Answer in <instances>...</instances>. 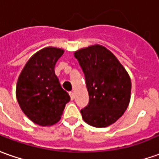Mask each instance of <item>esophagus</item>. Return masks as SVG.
Returning <instances> with one entry per match:
<instances>
[{
  "mask_svg": "<svg viewBox=\"0 0 159 159\" xmlns=\"http://www.w3.org/2000/svg\"><path fill=\"white\" fill-rule=\"evenodd\" d=\"M70 96L71 100H73V99L75 98V93H74L73 91H70Z\"/></svg>",
  "mask_w": 159,
  "mask_h": 159,
  "instance_id": "34e87169",
  "label": "esophagus"
}]
</instances>
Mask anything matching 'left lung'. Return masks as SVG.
<instances>
[{
	"label": "left lung",
	"instance_id": "8db88e82",
	"mask_svg": "<svg viewBox=\"0 0 159 159\" xmlns=\"http://www.w3.org/2000/svg\"><path fill=\"white\" fill-rule=\"evenodd\" d=\"M83 70L89 100L81 110L88 125L102 128L116 122L130 100L129 74L112 53L101 45L81 48L74 53Z\"/></svg>",
	"mask_w": 159,
	"mask_h": 159
}]
</instances>
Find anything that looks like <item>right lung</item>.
I'll return each instance as SVG.
<instances>
[{"instance_id": "obj_1", "label": "right lung", "mask_w": 159, "mask_h": 159, "mask_svg": "<svg viewBox=\"0 0 159 159\" xmlns=\"http://www.w3.org/2000/svg\"><path fill=\"white\" fill-rule=\"evenodd\" d=\"M63 49L44 48L30 57L20 72L16 98L21 111L34 124L52 125L61 118L70 98L61 87L55 65Z\"/></svg>"}]
</instances>
